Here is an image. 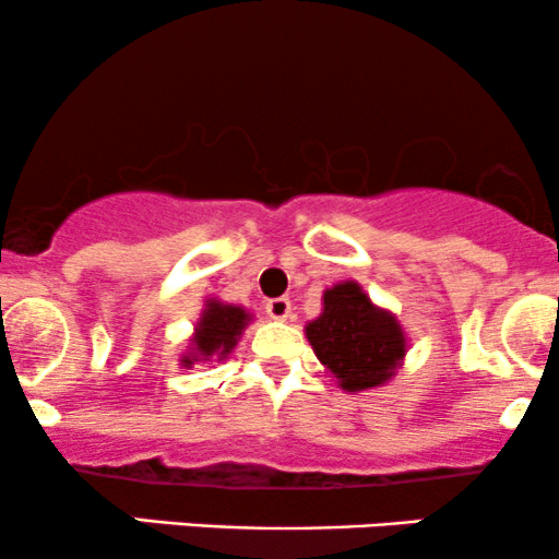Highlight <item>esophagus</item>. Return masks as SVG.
Wrapping results in <instances>:
<instances>
[{
	"label": "esophagus",
	"instance_id": "obj_1",
	"mask_svg": "<svg viewBox=\"0 0 559 559\" xmlns=\"http://www.w3.org/2000/svg\"><path fill=\"white\" fill-rule=\"evenodd\" d=\"M265 312L273 320H288L292 318V301H288L286 297H275L265 305Z\"/></svg>",
	"mask_w": 559,
	"mask_h": 559
}]
</instances>
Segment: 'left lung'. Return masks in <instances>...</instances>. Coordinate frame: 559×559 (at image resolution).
Instances as JSON below:
<instances>
[{
    "instance_id": "obj_1",
    "label": "left lung",
    "mask_w": 559,
    "mask_h": 559,
    "mask_svg": "<svg viewBox=\"0 0 559 559\" xmlns=\"http://www.w3.org/2000/svg\"><path fill=\"white\" fill-rule=\"evenodd\" d=\"M307 342L338 389L368 391L389 383L407 355L394 312L373 305L357 281L323 292V312L305 325Z\"/></svg>"
}]
</instances>
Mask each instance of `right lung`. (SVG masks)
<instances>
[{
    "label": "right lung",
    "instance_id": "1",
    "mask_svg": "<svg viewBox=\"0 0 559 559\" xmlns=\"http://www.w3.org/2000/svg\"><path fill=\"white\" fill-rule=\"evenodd\" d=\"M249 323H252V312L243 310V307L226 305L221 299H207L194 325V333L189 338V349L181 355V365L191 368L194 362L226 360L230 352L236 349Z\"/></svg>",
    "mask_w": 559,
    "mask_h": 559
}]
</instances>
